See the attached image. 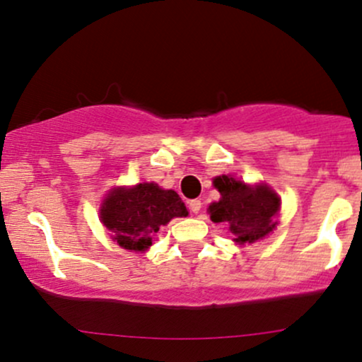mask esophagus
Instances as JSON below:
<instances>
[{"label": "esophagus", "mask_w": 362, "mask_h": 362, "mask_svg": "<svg viewBox=\"0 0 362 362\" xmlns=\"http://www.w3.org/2000/svg\"><path fill=\"white\" fill-rule=\"evenodd\" d=\"M189 207H190V211H192L194 214H197L199 211H201V207H202V202L199 201V199H192V201L189 202Z\"/></svg>", "instance_id": "obj_1"}]
</instances>
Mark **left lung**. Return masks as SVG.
Segmentation results:
<instances>
[{"label": "left lung", "mask_w": 362, "mask_h": 362, "mask_svg": "<svg viewBox=\"0 0 362 362\" xmlns=\"http://www.w3.org/2000/svg\"><path fill=\"white\" fill-rule=\"evenodd\" d=\"M213 184L221 199L207 209L211 221L224 223L238 245L265 238L276 228L281 199L269 185H247L231 175L216 177Z\"/></svg>", "instance_id": "8db88e82"}]
</instances>
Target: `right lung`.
Masks as SVG:
<instances>
[{
    "label": "right lung",
    "instance_id": "right-lung-1",
    "mask_svg": "<svg viewBox=\"0 0 362 362\" xmlns=\"http://www.w3.org/2000/svg\"><path fill=\"white\" fill-rule=\"evenodd\" d=\"M187 214L189 211L175 190H165L153 182L115 187L100 207V221L112 240L134 252L148 250L161 226Z\"/></svg>",
    "mask_w": 362,
    "mask_h": 362
}]
</instances>
